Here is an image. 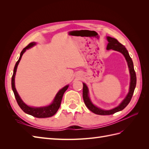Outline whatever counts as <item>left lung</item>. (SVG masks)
<instances>
[{
	"instance_id": "left-lung-1",
	"label": "left lung",
	"mask_w": 149,
	"mask_h": 149,
	"mask_svg": "<svg viewBox=\"0 0 149 149\" xmlns=\"http://www.w3.org/2000/svg\"><path fill=\"white\" fill-rule=\"evenodd\" d=\"M108 44L107 46V49H114V50L118 51L120 52L121 53L123 54V55L125 56L126 61L127 62L128 66L129 68L130 74V88H129V92L127 96L123 101L120 105L118 107H115L114 109H112L111 110H103L98 108L96 106L93 104L91 100L89 97L88 96V89L84 83H83V100L84 102L85 105L88 109L93 112V113L96 114L98 115H111L117 112H119L120 111H122L124 109V108L128 105V104L130 102V100H131L132 97L133 96V94L134 92V89L136 86V82H137V78H136V74L135 72L134 68V64L133 61L132 60V58H130L129 54L128 53V51L125 47L122 45L120 43L118 42V40H116L114 38H112L111 37H107Z\"/></svg>"
}]
</instances>
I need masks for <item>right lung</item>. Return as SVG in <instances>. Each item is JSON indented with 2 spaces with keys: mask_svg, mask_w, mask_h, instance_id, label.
<instances>
[{
  "mask_svg": "<svg viewBox=\"0 0 149 149\" xmlns=\"http://www.w3.org/2000/svg\"><path fill=\"white\" fill-rule=\"evenodd\" d=\"M35 45V42L29 43L28 45L25 48H24L23 49V50L21 52L19 59L17 61L14 67V70H13V73L12 77V88L13 91V93H14L15 97L16 99L18 104H19L22 110L24 112L37 118H49V117H52L53 115H55L56 114V112L58 111V109H59L61 104L63 96L65 92L66 91L68 88V85L66 86H65L63 88H62L61 90H60L59 92H58L56 95L55 99H54L53 102L50 105H49L48 106L42 107H30V106H28L27 105H26L21 100V98L20 97L19 94H18V93L17 92V90L15 87V76L17 71V66L19 63V62L21 60V58L22 55H23L24 53L26 51V49H27L30 47H33V45Z\"/></svg>",
  "mask_w": 149,
  "mask_h": 149,
  "instance_id": "add662e5",
  "label": "right lung"
}]
</instances>
